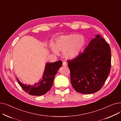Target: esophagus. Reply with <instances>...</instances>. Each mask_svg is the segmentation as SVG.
Wrapping results in <instances>:
<instances>
[{"label":"esophagus","instance_id":"34e87169","mask_svg":"<svg viewBox=\"0 0 121 121\" xmlns=\"http://www.w3.org/2000/svg\"><path fill=\"white\" fill-rule=\"evenodd\" d=\"M67 63L65 62H64L63 63V66L66 67V66H67Z\"/></svg>","mask_w":121,"mask_h":121}]
</instances>
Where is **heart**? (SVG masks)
<instances>
[{
	"mask_svg": "<svg viewBox=\"0 0 121 121\" xmlns=\"http://www.w3.org/2000/svg\"><path fill=\"white\" fill-rule=\"evenodd\" d=\"M86 43V40L83 36L70 34L59 36L56 39L55 44L51 43L50 47L56 55L59 54V51L63 52V55L67 59H73L80 54Z\"/></svg>",
	"mask_w": 121,
	"mask_h": 121,
	"instance_id": "heart-1",
	"label": "heart"
}]
</instances>
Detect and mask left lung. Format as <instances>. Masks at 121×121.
I'll return each instance as SVG.
<instances>
[{
    "mask_svg": "<svg viewBox=\"0 0 121 121\" xmlns=\"http://www.w3.org/2000/svg\"><path fill=\"white\" fill-rule=\"evenodd\" d=\"M111 59L109 44L100 35H95L83 53L68 61L74 89L84 94L99 91L109 73Z\"/></svg>",
    "mask_w": 121,
    "mask_h": 121,
    "instance_id": "left-lung-1",
    "label": "left lung"
}]
</instances>
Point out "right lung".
<instances>
[{
    "instance_id": "obj_1",
    "label": "right lung",
    "mask_w": 121,
    "mask_h": 121,
    "mask_svg": "<svg viewBox=\"0 0 121 121\" xmlns=\"http://www.w3.org/2000/svg\"><path fill=\"white\" fill-rule=\"evenodd\" d=\"M62 66V61L54 63L47 62L43 74V77L37 83L33 85H27L21 82L17 78L18 83L23 89L32 96H41L46 94L52 87L55 75Z\"/></svg>"
}]
</instances>
